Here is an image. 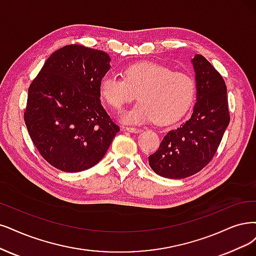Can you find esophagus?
<instances>
[{"label":"esophagus","mask_w":256,"mask_h":256,"mask_svg":"<svg viewBox=\"0 0 256 256\" xmlns=\"http://www.w3.org/2000/svg\"><path fill=\"white\" fill-rule=\"evenodd\" d=\"M126 130L128 132H130V133H134V134H138V133H141V132H142V130H141V128H130V126L126 128Z\"/></svg>","instance_id":"1"}]
</instances>
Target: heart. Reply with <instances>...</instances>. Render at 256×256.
<instances>
[{
    "mask_svg": "<svg viewBox=\"0 0 256 256\" xmlns=\"http://www.w3.org/2000/svg\"><path fill=\"white\" fill-rule=\"evenodd\" d=\"M195 90L190 74L150 61L126 66L123 78L104 74L99 84L101 98L115 110L122 108L137 94L139 102L119 114V120L126 124H144L154 120L159 126L171 124L190 108Z\"/></svg>",
    "mask_w": 256,
    "mask_h": 256,
    "instance_id": "heart-1",
    "label": "heart"
}]
</instances>
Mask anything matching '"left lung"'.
Instances as JSON below:
<instances>
[{
    "mask_svg": "<svg viewBox=\"0 0 256 256\" xmlns=\"http://www.w3.org/2000/svg\"><path fill=\"white\" fill-rule=\"evenodd\" d=\"M191 63L196 83L191 118L166 133L158 150L148 156L150 166L166 178H186L202 170L215 155L230 122L220 74L202 54H195Z\"/></svg>",
    "mask_w": 256,
    "mask_h": 256,
    "instance_id": "obj_1",
    "label": "left lung"
}]
</instances>
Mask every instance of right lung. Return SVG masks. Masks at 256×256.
<instances>
[{"instance_id":"right-lung-1","label":"right lung","mask_w":256,"mask_h":256,"mask_svg":"<svg viewBox=\"0 0 256 256\" xmlns=\"http://www.w3.org/2000/svg\"><path fill=\"white\" fill-rule=\"evenodd\" d=\"M110 63L102 50L64 46L50 54L28 88V133L42 157L61 171L96 166L119 132L100 101L99 84Z\"/></svg>"}]
</instances>
